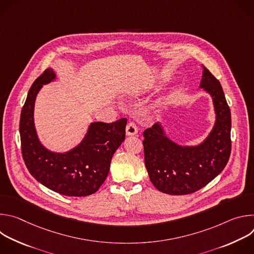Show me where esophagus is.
<instances>
[{"label":"esophagus","mask_w":254,"mask_h":254,"mask_svg":"<svg viewBox=\"0 0 254 254\" xmlns=\"http://www.w3.org/2000/svg\"><path fill=\"white\" fill-rule=\"evenodd\" d=\"M126 133L127 135H134L137 133V127L133 123H129L127 124V127H126Z\"/></svg>","instance_id":"34e87169"}]
</instances>
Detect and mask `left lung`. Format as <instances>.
<instances>
[{"label":"left lung","instance_id":"1","mask_svg":"<svg viewBox=\"0 0 254 254\" xmlns=\"http://www.w3.org/2000/svg\"><path fill=\"white\" fill-rule=\"evenodd\" d=\"M199 89L212 98L215 122L199 143L181 144L168 136L162 122L143 131L144 164L151 182L170 195L194 193L218 176L231 152V115L222 86L202 65Z\"/></svg>","mask_w":254,"mask_h":254}]
</instances>
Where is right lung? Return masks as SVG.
<instances>
[{
  "instance_id": "right-lung-1",
  "label": "right lung",
  "mask_w": 254,
  "mask_h": 254,
  "mask_svg": "<svg viewBox=\"0 0 254 254\" xmlns=\"http://www.w3.org/2000/svg\"><path fill=\"white\" fill-rule=\"evenodd\" d=\"M56 79L53 69H46L29 89L20 118L23 159L30 174L48 189L65 196H88L105 181L113 156L125 140L127 120L90 123L74 148L62 153L47 149L36 130L34 108L43 85Z\"/></svg>"
}]
</instances>
